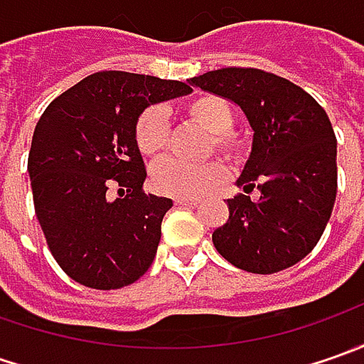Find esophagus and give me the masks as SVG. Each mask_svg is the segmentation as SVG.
Returning <instances> with one entry per match:
<instances>
[{"label": "esophagus", "instance_id": "34e87169", "mask_svg": "<svg viewBox=\"0 0 364 364\" xmlns=\"http://www.w3.org/2000/svg\"><path fill=\"white\" fill-rule=\"evenodd\" d=\"M176 206H196V200L192 198H176Z\"/></svg>", "mask_w": 364, "mask_h": 364}]
</instances>
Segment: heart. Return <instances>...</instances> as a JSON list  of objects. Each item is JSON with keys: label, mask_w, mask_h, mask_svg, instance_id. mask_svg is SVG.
I'll return each instance as SVG.
<instances>
[{"label": "heart", "mask_w": 364, "mask_h": 364, "mask_svg": "<svg viewBox=\"0 0 364 364\" xmlns=\"http://www.w3.org/2000/svg\"><path fill=\"white\" fill-rule=\"evenodd\" d=\"M184 115L204 132L210 133L208 149H217L227 160L241 161L249 151V144L237 132H232L235 111L231 103L218 95H196L182 105ZM133 137L137 149L156 158L168 147L170 141V123L166 111L151 105L139 113L133 127ZM225 180V168L218 161L206 164H184L180 160L160 161L151 170V184L160 194L178 198H198L208 190L217 188Z\"/></svg>", "instance_id": "b5f03b06"}]
</instances>
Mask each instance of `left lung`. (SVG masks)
<instances>
[{
	"label": "left lung",
	"mask_w": 364,
	"mask_h": 364,
	"mask_svg": "<svg viewBox=\"0 0 364 364\" xmlns=\"http://www.w3.org/2000/svg\"><path fill=\"white\" fill-rule=\"evenodd\" d=\"M190 82L237 103L253 129L237 180L245 194L227 200L229 220L213 232L217 251L251 273L296 265L320 241L336 200V135L326 111L298 85L259 68L229 66Z\"/></svg>",
	"instance_id": "1"
}]
</instances>
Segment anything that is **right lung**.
Returning a JSON list of instances; mask_svg holds the SVG:
<instances>
[{
  "label": "right lung",
  "instance_id": "obj_1",
  "mask_svg": "<svg viewBox=\"0 0 364 364\" xmlns=\"http://www.w3.org/2000/svg\"><path fill=\"white\" fill-rule=\"evenodd\" d=\"M190 91L180 80L103 70L42 113L28 156L36 217L52 257L80 286L119 289L149 269L172 200L144 192L133 127L146 107Z\"/></svg>",
  "mask_w": 364,
  "mask_h": 364
}]
</instances>
